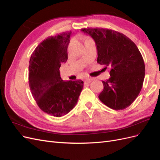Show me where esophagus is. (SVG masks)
I'll use <instances>...</instances> for the list:
<instances>
[{
	"mask_svg": "<svg viewBox=\"0 0 160 160\" xmlns=\"http://www.w3.org/2000/svg\"><path fill=\"white\" fill-rule=\"evenodd\" d=\"M92 80H93V78H91V77H87L85 79V83H90Z\"/></svg>",
	"mask_w": 160,
	"mask_h": 160,
	"instance_id": "1",
	"label": "esophagus"
}]
</instances>
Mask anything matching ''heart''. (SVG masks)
Returning <instances> with one entry per match:
<instances>
[{
  "instance_id": "b5f03b06",
  "label": "heart",
  "mask_w": 160,
  "mask_h": 160,
  "mask_svg": "<svg viewBox=\"0 0 160 160\" xmlns=\"http://www.w3.org/2000/svg\"><path fill=\"white\" fill-rule=\"evenodd\" d=\"M87 40H89V39H87ZM87 40H86V41H87Z\"/></svg>"
}]
</instances>
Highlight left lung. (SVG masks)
<instances>
[{
  "label": "left lung",
  "instance_id": "1",
  "mask_svg": "<svg viewBox=\"0 0 160 160\" xmlns=\"http://www.w3.org/2000/svg\"><path fill=\"white\" fill-rule=\"evenodd\" d=\"M91 36L98 49V60L111 68L110 78L103 81V90L99 99L111 109L122 110L137 98L142 89L145 64L138 48L122 33L103 28H82Z\"/></svg>",
  "mask_w": 160,
  "mask_h": 160
}]
</instances>
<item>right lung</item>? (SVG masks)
<instances>
[{"mask_svg":"<svg viewBox=\"0 0 160 160\" xmlns=\"http://www.w3.org/2000/svg\"><path fill=\"white\" fill-rule=\"evenodd\" d=\"M71 31L49 37L32 52L28 67V82L39 108L50 115L61 117L75 108L83 88L81 80L61 79V63L68 59Z\"/></svg>","mask_w":160,"mask_h":160,"instance_id":"obj_1","label":"right lung"}]
</instances>
